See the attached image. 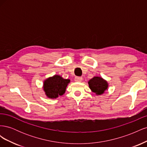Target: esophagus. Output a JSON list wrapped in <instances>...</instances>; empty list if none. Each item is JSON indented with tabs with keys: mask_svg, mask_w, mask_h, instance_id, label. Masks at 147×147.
Instances as JSON below:
<instances>
[{
	"mask_svg": "<svg viewBox=\"0 0 147 147\" xmlns=\"http://www.w3.org/2000/svg\"><path fill=\"white\" fill-rule=\"evenodd\" d=\"M83 78L82 77H75V81L77 82H80L82 81Z\"/></svg>",
	"mask_w": 147,
	"mask_h": 147,
	"instance_id": "esophagus-1",
	"label": "esophagus"
}]
</instances>
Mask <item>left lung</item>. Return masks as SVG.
<instances>
[{"label":"left lung","instance_id":"obj_1","mask_svg":"<svg viewBox=\"0 0 147 147\" xmlns=\"http://www.w3.org/2000/svg\"><path fill=\"white\" fill-rule=\"evenodd\" d=\"M89 86L92 92L97 95L103 94L108 88V83L99 77H94L88 82Z\"/></svg>","mask_w":147,"mask_h":147}]
</instances>
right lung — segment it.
<instances>
[{"label": "right lung", "mask_w": 147, "mask_h": 147, "mask_svg": "<svg viewBox=\"0 0 147 147\" xmlns=\"http://www.w3.org/2000/svg\"><path fill=\"white\" fill-rule=\"evenodd\" d=\"M70 81V80L64 79L57 75L48 78L43 83V90L45 94L51 99L57 98L59 96L63 95Z\"/></svg>", "instance_id": "add662e5"}]
</instances>
